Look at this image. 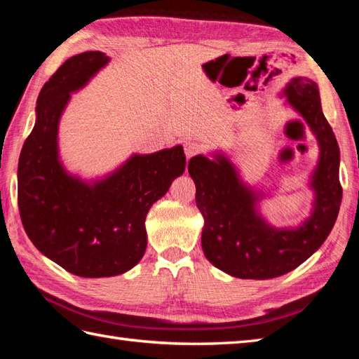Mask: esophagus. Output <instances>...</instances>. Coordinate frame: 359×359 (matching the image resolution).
<instances>
[{
  "label": "esophagus",
  "mask_w": 359,
  "mask_h": 359,
  "mask_svg": "<svg viewBox=\"0 0 359 359\" xmlns=\"http://www.w3.org/2000/svg\"><path fill=\"white\" fill-rule=\"evenodd\" d=\"M199 151H201V147L197 143H194V142H187L185 143V156H187V158H191Z\"/></svg>",
  "instance_id": "esophagus-1"
}]
</instances>
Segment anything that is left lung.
Segmentation results:
<instances>
[{
    "mask_svg": "<svg viewBox=\"0 0 359 359\" xmlns=\"http://www.w3.org/2000/svg\"><path fill=\"white\" fill-rule=\"evenodd\" d=\"M282 95L306 120L319 147L309 182L315 194L313 207L299 226L276 228L266 222L257 207L264 193L241 179L224 152H212L211 158L199 154L188 163L196 184V205L203 216V255L234 278L271 279L294 270L323 245L339 212V147L324 117L318 85L307 77H294Z\"/></svg>",
    "mask_w": 359,
    "mask_h": 359,
    "instance_id": "left-lung-1",
    "label": "left lung"
}]
</instances>
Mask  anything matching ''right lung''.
I'll list each match as a JSON object with an SVG mask.
<instances>
[{
  "instance_id": "add662e5",
  "label": "right lung",
  "mask_w": 359,
  "mask_h": 359,
  "mask_svg": "<svg viewBox=\"0 0 359 359\" xmlns=\"http://www.w3.org/2000/svg\"><path fill=\"white\" fill-rule=\"evenodd\" d=\"M98 50L74 55L40 90L35 125L18 160V208L34 245L81 278L126 273L147 250L144 219L152 203L184 174L182 144L133 154L102 179L83 180L60 160L58 125L71 94L109 63Z\"/></svg>"
}]
</instances>
